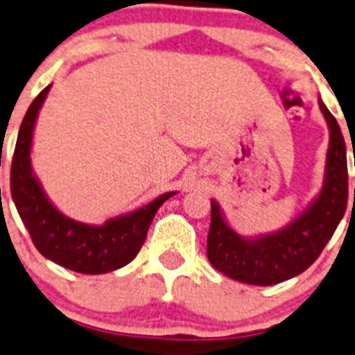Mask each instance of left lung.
I'll return each instance as SVG.
<instances>
[{
	"label": "left lung",
	"instance_id": "obj_1",
	"mask_svg": "<svg viewBox=\"0 0 355 355\" xmlns=\"http://www.w3.org/2000/svg\"><path fill=\"white\" fill-rule=\"evenodd\" d=\"M320 108L330 128L327 177L318 200L296 222L279 233L247 240L229 227L218 204L211 200L207 258L229 278L261 287L294 278L318 260L338 229L348 202L347 146L338 121L321 101Z\"/></svg>",
	"mask_w": 355,
	"mask_h": 355
}]
</instances>
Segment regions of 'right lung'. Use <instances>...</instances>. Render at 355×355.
Listing matches in <instances>:
<instances>
[{
  "label": "right lung",
  "instance_id": "add662e5",
  "mask_svg": "<svg viewBox=\"0 0 355 355\" xmlns=\"http://www.w3.org/2000/svg\"><path fill=\"white\" fill-rule=\"evenodd\" d=\"M49 90L46 86L32 101L21 122L10 166L12 200L35 249L44 258L76 272H112L130 263L141 251L155 213L175 193H164L141 209L108 220L104 225H86L59 213L31 169L32 132Z\"/></svg>",
  "mask_w": 355,
  "mask_h": 355
}]
</instances>
